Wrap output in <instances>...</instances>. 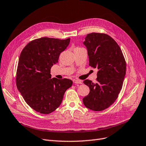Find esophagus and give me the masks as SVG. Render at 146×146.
Listing matches in <instances>:
<instances>
[{"instance_id":"obj_1","label":"esophagus","mask_w":146,"mask_h":146,"mask_svg":"<svg viewBox=\"0 0 146 146\" xmlns=\"http://www.w3.org/2000/svg\"><path fill=\"white\" fill-rule=\"evenodd\" d=\"M73 82L75 83V84H82V81H81V80H73Z\"/></svg>"}]
</instances>
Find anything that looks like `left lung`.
I'll use <instances>...</instances> for the list:
<instances>
[{"label": "left lung", "mask_w": 146, "mask_h": 146, "mask_svg": "<svg viewBox=\"0 0 146 146\" xmlns=\"http://www.w3.org/2000/svg\"><path fill=\"white\" fill-rule=\"evenodd\" d=\"M83 43L87 48L89 65L99 69L96 83L89 80L83 82L90 88L83 103L92 110L102 111L118 97L126 73L125 59L119 45L106 34H88Z\"/></svg>", "instance_id": "obj_1"}]
</instances>
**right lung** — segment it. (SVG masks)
<instances>
[{"label":"right lung","instance_id":"1","mask_svg":"<svg viewBox=\"0 0 146 146\" xmlns=\"http://www.w3.org/2000/svg\"><path fill=\"white\" fill-rule=\"evenodd\" d=\"M69 41L70 38L41 37L31 41L21 53L17 86L25 102L37 112H53L60 105L66 90L72 85L69 79H51L50 74Z\"/></svg>","mask_w":146,"mask_h":146}]
</instances>
